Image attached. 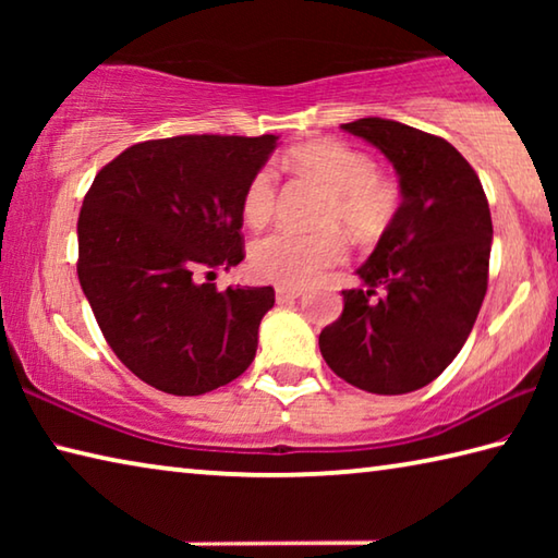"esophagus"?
Instances as JSON below:
<instances>
[{
    "label": "esophagus",
    "instance_id": "esophagus-1",
    "mask_svg": "<svg viewBox=\"0 0 558 558\" xmlns=\"http://www.w3.org/2000/svg\"><path fill=\"white\" fill-rule=\"evenodd\" d=\"M302 295V288H292V286H278L276 288V300L278 302H290Z\"/></svg>",
    "mask_w": 558,
    "mask_h": 558
}]
</instances>
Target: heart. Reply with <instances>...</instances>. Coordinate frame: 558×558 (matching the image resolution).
<instances>
[{"instance_id":"heart-1","label":"heart","mask_w":558,"mask_h":558,"mask_svg":"<svg viewBox=\"0 0 558 558\" xmlns=\"http://www.w3.org/2000/svg\"><path fill=\"white\" fill-rule=\"evenodd\" d=\"M292 162L315 174L329 189L323 223H342L356 239H374L393 221L399 211V186L376 174L374 159L347 143H319L292 149ZM278 172L272 165H260L245 179L241 211L245 223L266 226L276 211ZM347 243L339 231H295L278 229L253 243L248 266L253 276L278 286H307L327 268L342 263Z\"/></svg>"}]
</instances>
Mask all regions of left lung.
Wrapping results in <instances>:
<instances>
[{"label":"left lung","mask_w":558,"mask_h":558,"mask_svg":"<svg viewBox=\"0 0 558 558\" xmlns=\"http://www.w3.org/2000/svg\"><path fill=\"white\" fill-rule=\"evenodd\" d=\"M381 149L401 206L319 332L329 369L356 389L396 396L428 386L458 356L487 292L493 219L475 169L442 137L384 118L342 125Z\"/></svg>","instance_id":"obj_1"}]
</instances>
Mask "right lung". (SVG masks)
Here are the masks:
<instances>
[{"instance_id":"add662e5","label":"right lung","mask_w":558,"mask_h":558,"mask_svg":"<svg viewBox=\"0 0 558 558\" xmlns=\"http://www.w3.org/2000/svg\"><path fill=\"white\" fill-rule=\"evenodd\" d=\"M276 145V135L147 140L102 167L83 199L81 288L116 356L159 391L202 396L256 356L276 290L209 280L245 256L241 194Z\"/></svg>"}]
</instances>
